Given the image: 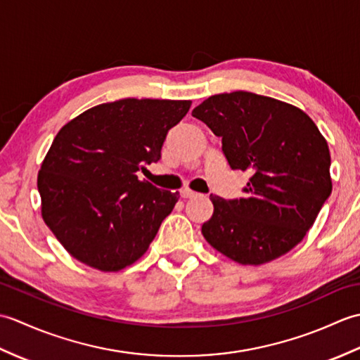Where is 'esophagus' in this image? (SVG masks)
<instances>
[{
  "label": "esophagus",
  "mask_w": 360,
  "mask_h": 360,
  "mask_svg": "<svg viewBox=\"0 0 360 360\" xmlns=\"http://www.w3.org/2000/svg\"><path fill=\"white\" fill-rule=\"evenodd\" d=\"M181 196L184 198V200H188V198L198 196V193L193 192V190H190V188H184V190H181Z\"/></svg>",
  "instance_id": "1"
}]
</instances>
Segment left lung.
<instances>
[{"label":"left lung","mask_w":360,"mask_h":360,"mask_svg":"<svg viewBox=\"0 0 360 360\" xmlns=\"http://www.w3.org/2000/svg\"><path fill=\"white\" fill-rule=\"evenodd\" d=\"M223 141L232 170L249 172L240 200L210 195L202 224L213 249L240 264H264L295 248L331 195L330 148L300 108L248 91L209 97L192 111Z\"/></svg>","instance_id":"8db88e82"}]
</instances>
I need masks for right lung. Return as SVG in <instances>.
<instances>
[{"label":"right lung","instance_id":"obj_1","mask_svg":"<svg viewBox=\"0 0 360 360\" xmlns=\"http://www.w3.org/2000/svg\"><path fill=\"white\" fill-rule=\"evenodd\" d=\"M190 101L122 98L70 120L38 172L41 217L80 263L117 272L137 262L179 193L137 178L160 159L168 129Z\"/></svg>","mask_w":360,"mask_h":360}]
</instances>
